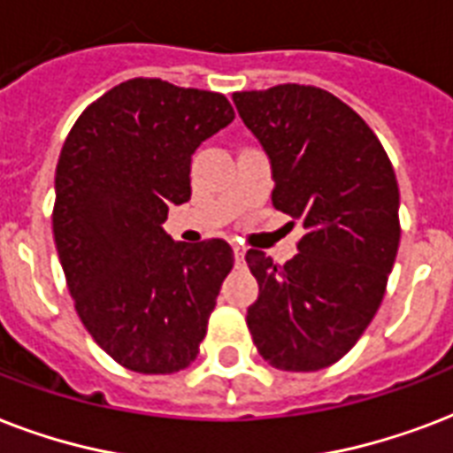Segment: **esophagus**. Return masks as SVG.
<instances>
[{
	"label": "esophagus",
	"mask_w": 453,
	"mask_h": 453,
	"mask_svg": "<svg viewBox=\"0 0 453 453\" xmlns=\"http://www.w3.org/2000/svg\"><path fill=\"white\" fill-rule=\"evenodd\" d=\"M234 257H236V265H243V257H245V250L241 245H234Z\"/></svg>",
	"instance_id": "esophagus-1"
}]
</instances>
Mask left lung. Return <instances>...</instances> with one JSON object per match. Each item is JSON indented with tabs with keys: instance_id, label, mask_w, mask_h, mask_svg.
<instances>
[{
	"instance_id": "obj_1",
	"label": "left lung",
	"mask_w": 453,
	"mask_h": 453,
	"mask_svg": "<svg viewBox=\"0 0 453 453\" xmlns=\"http://www.w3.org/2000/svg\"><path fill=\"white\" fill-rule=\"evenodd\" d=\"M234 104L272 160L274 208L304 229L286 265L245 252L259 283L252 342L274 369H326L383 303L402 236L397 177L373 129L326 89L276 84Z\"/></svg>"
}]
</instances>
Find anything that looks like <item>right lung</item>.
<instances>
[{
  "label": "right lung",
  "instance_id": "add662e5",
  "mask_svg": "<svg viewBox=\"0 0 453 453\" xmlns=\"http://www.w3.org/2000/svg\"><path fill=\"white\" fill-rule=\"evenodd\" d=\"M234 120L224 94L134 77L84 108L56 165L54 241L77 317L136 373L198 357L234 250L174 243L170 205L191 198V156Z\"/></svg>",
  "mask_w": 453,
  "mask_h": 453
}]
</instances>
